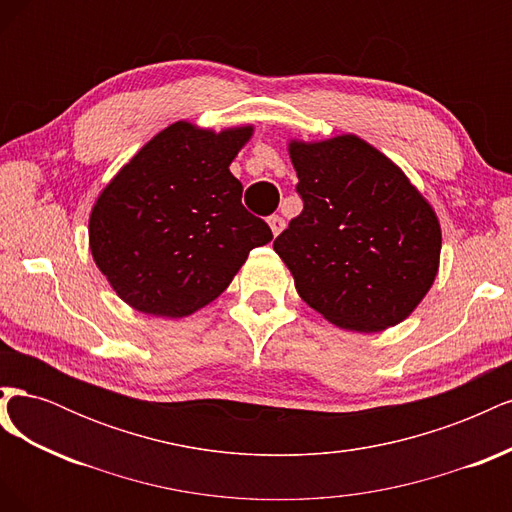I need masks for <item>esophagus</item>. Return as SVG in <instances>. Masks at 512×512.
<instances>
[{
  "mask_svg": "<svg viewBox=\"0 0 512 512\" xmlns=\"http://www.w3.org/2000/svg\"><path fill=\"white\" fill-rule=\"evenodd\" d=\"M269 226H271L273 237H277V235H280V232L284 230L286 222H284V218H280V215H271V218H269Z\"/></svg>",
  "mask_w": 512,
  "mask_h": 512,
  "instance_id": "obj_1",
  "label": "esophagus"
}]
</instances>
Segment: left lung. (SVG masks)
Returning <instances> with one entry per match:
<instances>
[{
    "instance_id": "8db88e82",
    "label": "left lung",
    "mask_w": 512,
    "mask_h": 512,
    "mask_svg": "<svg viewBox=\"0 0 512 512\" xmlns=\"http://www.w3.org/2000/svg\"><path fill=\"white\" fill-rule=\"evenodd\" d=\"M303 211L273 241L299 297L331 324L380 333L404 322L440 269L442 228L391 158L356 134L288 143Z\"/></svg>"
}]
</instances>
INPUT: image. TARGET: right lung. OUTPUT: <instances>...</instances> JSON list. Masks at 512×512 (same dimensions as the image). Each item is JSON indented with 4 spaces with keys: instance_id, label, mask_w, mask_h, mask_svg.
<instances>
[{
    "instance_id": "add662e5",
    "label": "right lung",
    "mask_w": 512,
    "mask_h": 512,
    "mask_svg": "<svg viewBox=\"0 0 512 512\" xmlns=\"http://www.w3.org/2000/svg\"><path fill=\"white\" fill-rule=\"evenodd\" d=\"M252 134V123L215 132L175 121L106 183L89 213V250L123 303L192 316L273 239L228 168Z\"/></svg>"
}]
</instances>
